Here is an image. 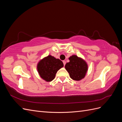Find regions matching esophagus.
Wrapping results in <instances>:
<instances>
[{
  "label": "esophagus",
  "mask_w": 122,
  "mask_h": 122,
  "mask_svg": "<svg viewBox=\"0 0 122 122\" xmlns=\"http://www.w3.org/2000/svg\"><path fill=\"white\" fill-rule=\"evenodd\" d=\"M63 63H64V66H65V65H66V61H63Z\"/></svg>",
  "instance_id": "obj_1"
}]
</instances>
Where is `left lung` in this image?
<instances>
[{
    "mask_svg": "<svg viewBox=\"0 0 122 122\" xmlns=\"http://www.w3.org/2000/svg\"><path fill=\"white\" fill-rule=\"evenodd\" d=\"M69 59L70 62L66 64L65 67L71 78L77 81L83 78L87 71L86 61L76 55H72Z\"/></svg>",
    "mask_w": 122,
    "mask_h": 122,
    "instance_id": "1",
    "label": "left lung"
}]
</instances>
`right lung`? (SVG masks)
Masks as SVG:
<instances>
[{"label":"right lung","mask_w":122,"mask_h":122,"mask_svg":"<svg viewBox=\"0 0 122 122\" xmlns=\"http://www.w3.org/2000/svg\"><path fill=\"white\" fill-rule=\"evenodd\" d=\"M63 66L61 61L48 55L39 62L37 69L42 78L46 81H51L54 79L58 70Z\"/></svg>","instance_id":"right-lung-1"}]
</instances>
